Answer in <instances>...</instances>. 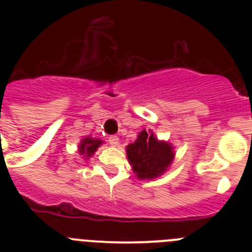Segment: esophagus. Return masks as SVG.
I'll use <instances>...</instances> for the list:
<instances>
[{
	"label": "esophagus",
	"instance_id": "obj_1",
	"mask_svg": "<svg viewBox=\"0 0 252 252\" xmlns=\"http://www.w3.org/2000/svg\"><path fill=\"white\" fill-rule=\"evenodd\" d=\"M108 142H110L111 145H113V146L119 145V142H120L119 136H116V135H112V136L108 137Z\"/></svg>",
	"mask_w": 252,
	"mask_h": 252
}]
</instances>
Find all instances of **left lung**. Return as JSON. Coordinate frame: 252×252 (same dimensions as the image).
<instances>
[{"label": "left lung", "mask_w": 252, "mask_h": 252, "mask_svg": "<svg viewBox=\"0 0 252 252\" xmlns=\"http://www.w3.org/2000/svg\"><path fill=\"white\" fill-rule=\"evenodd\" d=\"M128 161L139 179L159 177L173 161L174 153L168 142L158 141L153 133L142 130L137 140L127 146Z\"/></svg>", "instance_id": "8db88e82"}]
</instances>
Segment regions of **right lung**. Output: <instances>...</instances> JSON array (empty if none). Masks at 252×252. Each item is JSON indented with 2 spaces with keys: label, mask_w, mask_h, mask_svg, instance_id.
Returning a JSON list of instances; mask_svg holds the SVG:
<instances>
[{
  "label": "right lung",
  "mask_w": 252,
  "mask_h": 252,
  "mask_svg": "<svg viewBox=\"0 0 252 252\" xmlns=\"http://www.w3.org/2000/svg\"><path fill=\"white\" fill-rule=\"evenodd\" d=\"M101 144H102L101 140L93 139V137H90V136L86 137V139L82 140L81 145H79V153L87 158L92 157L93 153L98 149V146L101 145Z\"/></svg>",
  "instance_id": "right-lung-1"
}]
</instances>
